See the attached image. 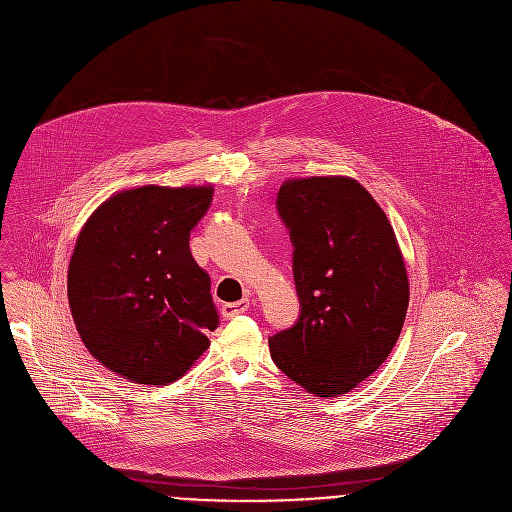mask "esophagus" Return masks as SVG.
<instances>
[{
	"mask_svg": "<svg viewBox=\"0 0 512 512\" xmlns=\"http://www.w3.org/2000/svg\"><path fill=\"white\" fill-rule=\"evenodd\" d=\"M249 310V298H243L239 302H233V304H225L223 306V316L225 318H233L237 314H243Z\"/></svg>",
	"mask_w": 512,
	"mask_h": 512,
	"instance_id": "1",
	"label": "esophagus"
}]
</instances>
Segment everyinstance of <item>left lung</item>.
I'll list each match as a JSON object with an SVG mask.
<instances>
[{
	"instance_id": "obj_1",
	"label": "left lung",
	"mask_w": 512,
	"mask_h": 512,
	"mask_svg": "<svg viewBox=\"0 0 512 512\" xmlns=\"http://www.w3.org/2000/svg\"><path fill=\"white\" fill-rule=\"evenodd\" d=\"M277 212L294 245L298 322L269 338L277 369L316 397H338L391 354L409 306L405 261L387 214L356 180H287Z\"/></svg>"
}]
</instances>
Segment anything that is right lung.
<instances>
[{
  "instance_id": "obj_1",
  "label": "right lung",
  "mask_w": 512,
  "mask_h": 512,
  "mask_svg": "<svg viewBox=\"0 0 512 512\" xmlns=\"http://www.w3.org/2000/svg\"><path fill=\"white\" fill-rule=\"evenodd\" d=\"M210 200L212 186H139L107 198L85 223L68 263V306L111 373L168 385L208 348L218 314L190 231Z\"/></svg>"
}]
</instances>
